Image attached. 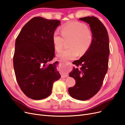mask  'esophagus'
<instances>
[{
  "instance_id": "obj_1",
  "label": "esophagus",
  "mask_w": 125,
  "mask_h": 125,
  "mask_svg": "<svg viewBox=\"0 0 125 125\" xmlns=\"http://www.w3.org/2000/svg\"><path fill=\"white\" fill-rule=\"evenodd\" d=\"M61 62H63V63H66L65 61H61ZM67 76L66 75V76H65V77H67Z\"/></svg>"
}]
</instances>
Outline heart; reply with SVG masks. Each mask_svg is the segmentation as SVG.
Returning a JSON list of instances; mask_svg holds the SVG:
<instances>
[{
  "label": "heart",
  "instance_id": "heart-1",
  "mask_svg": "<svg viewBox=\"0 0 125 125\" xmlns=\"http://www.w3.org/2000/svg\"><path fill=\"white\" fill-rule=\"evenodd\" d=\"M60 35L55 31L52 36V41L55 50L60 52L63 48L65 40L71 39L70 48L63 50L58 55L62 61H68L75 59L80 54L84 53L89 49L93 42L94 35L90 30L83 23L72 22L61 27Z\"/></svg>",
  "mask_w": 125,
  "mask_h": 125
}]
</instances>
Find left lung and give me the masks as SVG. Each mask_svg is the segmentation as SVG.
I'll return each mask as SVG.
<instances>
[{
	"instance_id": "left-lung-1",
	"label": "left lung",
	"mask_w": 125,
	"mask_h": 125,
	"mask_svg": "<svg viewBox=\"0 0 125 125\" xmlns=\"http://www.w3.org/2000/svg\"><path fill=\"white\" fill-rule=\"evenodd\" d=\"M79 20L89 24L94 39L89 49L74 62L77 67H74L69 76L74 78L76 84L69 88L68 93L72 98L84 101L97 94L102 85L108 69L109 38L106 28L97 18L91 16Z\"/></svg>"
}]
</instances>
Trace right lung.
<instances>
[{
  "instance_id": "right-lung-1",
  "label": "right lung",
  "mask_w": 125,
  "mask_h": 125,
  "mask_svg": "<svg viewBox=\"0 0 125 125\" xmlns=\"http://www.w3.org/2000/svg\"><path fill=\"white\" fill-rule=\"evenodd\" d=\"M57 20L32 18L23 27L16 39L13 67L21 90L28 97L42 100L49 96L54 82L61 77L56 70L52 41Z\"/></svg>"
}]
</instances>
